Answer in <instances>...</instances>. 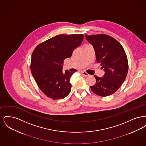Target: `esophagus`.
I'll return each instance as SVG.
<instances>
[{
	"mask_svg": "<svg viewBox=\"0 0 146 146\" xmlns=\"http://www.w3.org/2000/svg\"><path fill=\"white\" fill-rule=\"evenodd\" d=\"M81 74H82V75H83L84 76H89V74L88 73H86V72H85V71L81 72Z\"/></svg>",
	"mask_w": 146,
	"mask_h": 146,
	"instance_id": "1",
	"label": "esophagus"
}]
</instances>
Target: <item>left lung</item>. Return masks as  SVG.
Segmentation results:
<instances>
[{"label": "left lung", "instance_id": "1", "mask_svg": "<svg viewBox=\"0 0 146 146\" xmlns=\"http://www.w3.org/2000/svg\"><path fill=\"white\" fill-rule=\"evenodd\" d=\"M85 35L94 48L97 62L105 71L102 78L94 76L96 83L91 86V89L98 96H110L118 90L127 76L129 65L124 49L108 35Z\"/></svg>", "mask_w": 146, "mask_h": 146}]
</instances>
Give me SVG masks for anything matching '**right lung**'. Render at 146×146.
<instances>
[{"label": "right lung", "mask_w": 146, "mask_h": 146, "mask_svg": "<svg viewBox=\"0 0 146 146\" xmlns=\"http://www.w3.org/2000/svg\"><path fill=\"white\" fill-rule=\"evenodd\" d=\"M84 35H60L39 44L33 50L31 71L40 90L54 100L64 98L71 91L74 72L62 70L63 60L70 58L83 42Z\"/></svg>", "instance_id": "obj_1"}]
</instances>
